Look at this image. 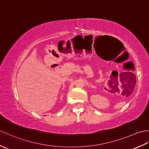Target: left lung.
<instances>
[{
	"instance_id": "left-lung-1",
	"label": "left lung",
	"mask_w": 149,
	"mask_h": 149,
	"mask_svg": "<svg viewBox=\"0 0 149 149\" xmlns=\"http://www.w3.org/2000/svg\"><path fill=\"white\" fill-rule=\"evenodd\" d=\"M135 70L134 66H132V67H131V70L129 71V72H127V74L123 75V84H124V88H128V87H131V86L132 87H134L136 84V75L134 74V72ZM132 71V72H130ZM118 83V81L116 80L115 81V83ZM133 89V88H132Z\"/></svg>"
}]
</instances>
